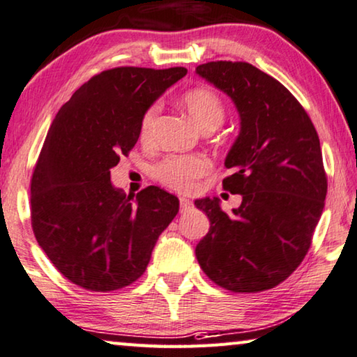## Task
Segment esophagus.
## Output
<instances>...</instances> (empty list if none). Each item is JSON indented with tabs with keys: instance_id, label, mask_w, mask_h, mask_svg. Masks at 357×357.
<instances>
[{
	"instance_id": "1",
	"label": "esophagus",
	"mask_w": 357,
	"mask_h": 357,
	"mask_svg": "<svg viewBox=\"0 0 357 357\" xmlns=\"http://www.w3.org/2000/svg\"><path fill=\"white\" fill-rule=\"evenodd\" d=\"M179 206H181V213H184V211H189V209L194 206V203H192L189 199H185V197H183V199H179Z\"/></svg>"
}]
</instances>
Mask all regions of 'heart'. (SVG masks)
Listing matches in <instances>:
<instances>
[{
    "mask_svg": "<svg viewBox=\"0 0 357 357\" xmlns=\"http://www.w3.org/2000/svg\"><path fill=\"white\" fill-rule=\"evenodd\" d=\"M183 106L189 112L192 121L202 130L216 128L224 122L225 107L222 100L214 90L208 87H195L183 95ZM158 105H151L144 111L139 122L141 141H149L154 128ZM211 169V162L205 155H168L155 167V178L168 189L176 192H192L197 181Z\"/></svg>",
    "mask_w": 357,
    "mask_h": 357,
    "instance_id": "b5f03b06",
    "label": "heart"
}]
</instances>
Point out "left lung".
Masks as SVG:
<instances>
[{
    "label": "left lung",
    "instance_id": "1",
    "mask_svg": "<svg viewBox=\"0 0 357 357\" xmlns=\"http://www.w3.org/2000/svg\"><path fill=\"white\" fill-rule=\"evenodd\" d=\"M195 71L238 109L241 128L225 157L231 174L222 188L243 197L231 214L218 199L195 200L211 224L197 260L227 291L271 289L302 264L324 209L319 137L289 90L251 63L208 61Z\"/></svg>",
    "mask_w": 357,
    "mask_h": 357
}]
</instances>
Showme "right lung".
I'll use <instances>...</instances> for the list:
<instances>
[{
	"mask_svg": "<svg viewBox=\"0 0 357 357\" xmlns=\"http://www.w3.org/2000/svg\"><path fill=\"white\" fill-rule=\"evenodd\" d=\"M188 75L183 66H119L82 84L56 112L31 176V227L73 284L109 292L137 281L179 200L155 185L132 195L111 168L139 138L144 111Z\"/></svg>",
	"mask_w": 357,
	"mask_h": 357,
	"instance_id": "1",
	"label": "right lung"
}]
</instances>
